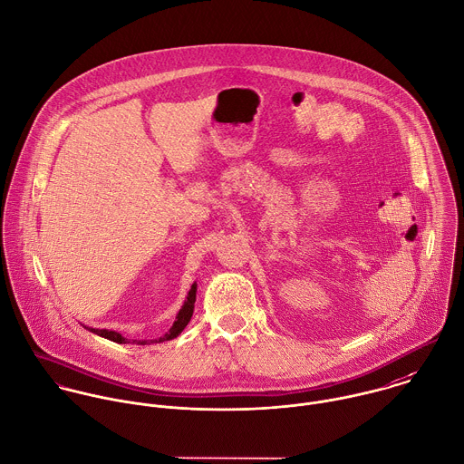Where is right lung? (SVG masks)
Masks as SVG:
<instances>
[{
  "mask_svg": "<svg viewBox=\"0 0 464 464\" xmlns=\"http://www.w3.org/2000/svg\"><path fill=\"white\" fill-rule=\"evenodd\" d=\"M194 303H196V283L190 286L188 295H187V301L183 303V306L178 311L172 327H170L163 336L155 338V340H133V343H137V345H146V343H156V342H165V340L176 338V336L185 329V325L188 324V320H190V316H192V311H194ZM88 329H90V327H88ZM90 331H93L95 334H99V336H102V338H108V340H111V342H117V343H130V340H128L126 336H122L121 333H117V331H110V329H93V327H92Z\"/></svg>",
  "mask_w": 464,
  "mask_h": 464,
  "instance_id": "add662e5",
  "label": "right lung"
}]
</instances>
